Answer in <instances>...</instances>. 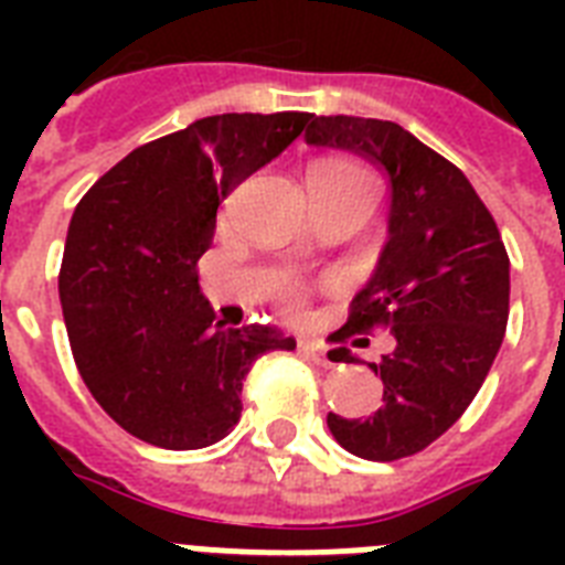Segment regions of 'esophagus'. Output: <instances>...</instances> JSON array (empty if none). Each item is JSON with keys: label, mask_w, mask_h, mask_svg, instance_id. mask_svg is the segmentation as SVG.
I'll list each match as a JSON object with an SVG mask.
<instances>
[{"label": "esophagus", "mask_w": 565, "mask_h": 565, "mask_svg": "<svg viewBox=\"0 0 565 565\" xmlns=\"http://www.w3.org/2000/svg\"><path fill=\"white\" fill-rule=\"evenodd\" d=\"M299 352L308 358V361L319 363V366H334V361H331V354H328V349L322 343H313V340H305V343H299Z\"/></svg>", "instance_id": "obj_1"}]
</instances>
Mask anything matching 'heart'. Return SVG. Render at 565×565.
Listing matches in <instances>:
<instances>
[{
  "mask_svg": "<svg viewBox=\"0 0 565 565\" xmlns=\"http://www.w3.org/2000/svg\"><path fill=\"white\" fill-rule=\"evenodd\" d=\"M310 175H326V179H349V175H363L358 167L352 163H340V161H326V163H317Z\"/></svg>",
  "mask_w": 565,
  "mask_h": 565,
  "instance_id": "b5f03b06",
  "label": "heart"
}]
</instances>
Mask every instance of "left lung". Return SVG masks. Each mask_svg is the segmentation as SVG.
<instances>
[{
	"label": "left lung",
	"instance_id": "1",
	"mask_svg": "<svg viewBox=\"0 0 565 565\" xmlns=\"http://www.w3.org/2000/svg\"><path fill=\"white\" fill-rule=\"evenodd\" d=\"M305 140L361 154L390 181L386 243L334 334L390 328L395 349L370 363L384 398L370 419L328 413V428L363 460L411 457L463 416L501 349L510 260L499 225L455 163L395 122L310 117ZM331 354L354 361L343 345Z\"/></svg>",
	"mask_w": 565,
	"mask_h": 565
}]
</instances>
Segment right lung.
I'll return each mask as SVG.
<instances>
[{
    "label": "right lung",
    "instance_id": "right-lung-1",
    "mask_svg": "<svg viewBox=\"0 0 565 565\" xmlns=\"http://www.w3.org/2000/svg\"><path fill=\"white\" fill-rule=\"evenodd\" d=\"M313 114H216L140 146L75 207L57 292L75 366L102 411L149 446L190 451L239 422L252 363L292 352L273 326L225 328L199 290L216 207Z\"/></svg>",
    "mask_w": 565,
    "mask_h": 565
}]
</instances>
